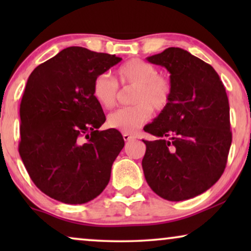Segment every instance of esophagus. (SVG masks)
<instances>
[{"mask_svg": "<svg viewBox=\"0 0 251 251\" xmlns=\"http://www.w3.org/2000/svg\"><path fill=\"white\" fill-rule=\"evenodd\" d=\"M136 137L133 135H130V133H123V139L126 140V142H130V140H133Z\"/></svg>", "mask_w": 251, "mask_h": 251, "instance_id": "obj_1", "label": "esophagus"}]
</instances>
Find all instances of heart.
<instances>
[{
  "label": "heart",
  "instance_id": "b5f03b06",
  "mask_svg": "<svg viewBox=\"0 0 251 251\" xmlns=\"http://www.w3.org/2000/svg\"><path fill=\"white\" fill-rule=\"evenodd\" d=\"M118 77L123 87H135L131 94L133 105L116 109L107 118V125L125 133H133L149 121L152 109L162 112L171 100L173 84L155 65L143 59H131L118 70ZM92 95L106 109L114 107L119 98V84L108 73L96 76Z\"/></svg>",
  "mask_w": 251,
  "mask_h": 251
}]
</instances>
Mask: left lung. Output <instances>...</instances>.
Here are the masks:
<instances>
[{"label":"left lung","instance_id":"1","mask_svg":"<svg viewBox=\"0 0 251 251\" xmlns=\"http://www.w3.org/2000/svg\"><path fill=\"white\" fill-rule=\"evenodd\" d=\"M166 67L173 84L166 109L144 130L142 166L159 197L183 201L209 190L224 173L232 143L229 105L224 84L210 65L180 48L147 58Z\"/></svg>","mask_w":251,"mask_h":251}]
</instances>
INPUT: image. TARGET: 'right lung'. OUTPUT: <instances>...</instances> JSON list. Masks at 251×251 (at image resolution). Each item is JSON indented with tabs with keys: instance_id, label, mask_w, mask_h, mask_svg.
Here are the masks:
<instances>
[{
	"instance_id": "1",
	"label": "right lung",
	"mask_w": 251,
	"mask_h": 251,
	"mask_svg": "<svg viewBox=\"0 0 251 251\" xmlns=\"http://www.w3.org/2000/svg\"><path fill=\"white\" fill-rule=\"evenodd\" d=\"M121 60L70 47L29 75L20 102L19 154L48 197L82 204L107 186L125 140L116 129L98 130L106 118L92 83Z\"/></svg>"
}]
</instances>
